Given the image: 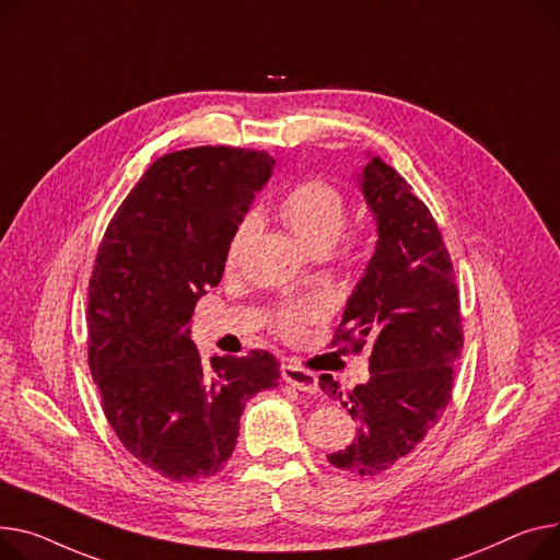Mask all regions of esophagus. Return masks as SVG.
<instances>
[{
  "instance_id": "esophagus-1",
  "label": "esophagus",
  "mask_w": 560,
  "mask_h": 560,
  "mask_svg": "<svg viewBox=\"0 0 560 560\" xmlns=\"http://www.w3.org/2000/svg\"><path fill=\"white\" fill-rule=\"evenodd\" d=\"M281 378L296 387L300 392H306V394H315L317 392V376L313 374V371L300 366V364H283L281 366Z\"/></svg>"
}]
</instances>
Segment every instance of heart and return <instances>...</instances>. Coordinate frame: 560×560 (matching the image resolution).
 I'll use <instances>...</instances> for the list:
<instances>
[{
    "label": "heart",
    "instance_id": "obj_1",
    "mask_svg": "<svg viewBox=\"0 0 560 560\" xmlns=\"http://www.w3.org/2000/svg\"><path fill=\"white\" fill-rule=\"evenodd\" d=\"M277 213L283 225L292 232V236L311 254H326L335 243H338L347 228V200L338 186H332L324 179H306L290 186L277 205ZM252 228V218H243L236 225L228 245V266H234L238 260V254ZM345 254L351 260L362 258L366 254V241L362 236L351 238L347 243ZM322 313L324 308L317 300L288 302L277 308L272 317V328L279 335H283V338H292V335L300 332L306 324L319 319Z\"/></svg>",
    "mask_w": 560,
    "mask_h": 560
}]
</instances>
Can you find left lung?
<instances>
[{
  "instance_id": "left-lung-1",
  "label": "left lung",
  "mask_w": 560,
  "mask_h": 560,
  "mask_svg": "<svg viewBox=\"0 0 560 560\" xmlns=\"http://www.w3.org/2000/svg\"><path fill=\"white\" fill-rule=\"evenodd\" d=\"M362 194L378 222V247L358 281L330 347H371V378L322 389L347 407L358 434L328 462L353 475H378L412 453L453 398L464 349L459 290L448 249L430 209L383 160L362 171Z\"/></svg>"
}]
</instances>
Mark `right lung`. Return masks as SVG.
<instances>
[{"instance_id":"right-lung-1","label":"right lung","mask_w":560,"mask_h":560,"mask_svg":"<svg viewBox=\"0 0 560 560\" xmlns=\"http://www.w3.org/2000/svg\"><path fill=\"white\" fill-rule=\"evenodd\" d=\"M275 160L198 145L162 155L117 209L88 292V362L124 448L171 481L225 468L245 402L279 385L264 349L213 355L189 338L196 304L220 283L230 238Z\"/></svg>"}]
</instances>
